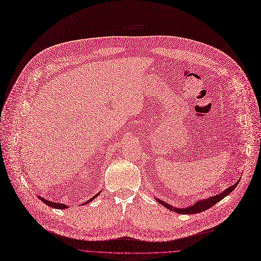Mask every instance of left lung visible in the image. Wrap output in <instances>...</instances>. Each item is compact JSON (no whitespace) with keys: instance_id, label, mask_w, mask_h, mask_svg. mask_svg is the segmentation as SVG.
I'll return each instance as SVG.
<instances>
[{"instance_id":"obj_1","label":"left lung","mask_w":261,"mask_h":261,"mask_svg":"<svg viewBox=\"0 0 261 261\" xmlns=\"http://www.w3.org/2000/svg\"><path fill=\"white\" fill-rule=\"evenodd\" d=\"M238 184H239V181H237L236 184L228 187L223 192H220V194H218L216 196H212V197L206 198V199H200L199 201H196L194 204H191V205L186 206V207H175V206H172L171 204L167 203V202L162 201L160 199L155 198V200L161 205L169 208L172 212H175V213H178V214H198V213H201V212H204V211L208 210L210 207H212L214 204H216L217 202H219L221 199H224L225 197H227L231 191L234 190V188L238 186Z\"/></svg>"}]
</instances>
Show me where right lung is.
Returning a JSON list of instances; mask_svg holds the SVG:
<instances>
[{
  "label": "right lung",
  "mask_w": 261,
  "mask_h": 261,
  "mask_svg": "<svg viewBox=\"0 0 261 261\" xmlns=\"http://www.w3.org/2000/svg\"><path fill=\"white\" fill-rule=\"evenodd\" d=\"M99 194H100V192H99ZM99 194H96L94 197H92L91 199H89L88 201L85 202L84 204H88L89 202H91L95 197H98V196H99ZM37 197H38V199H40L42 202H44V203H45L46 205L50 206V207H54V208H60V210H63V208H66V207H67V204H63V203H56V202H51V201L47 200V199H45V198H43V197H40V196H37Z\"/></svg>",
  "instance_id": "1"
}]
</instances>
